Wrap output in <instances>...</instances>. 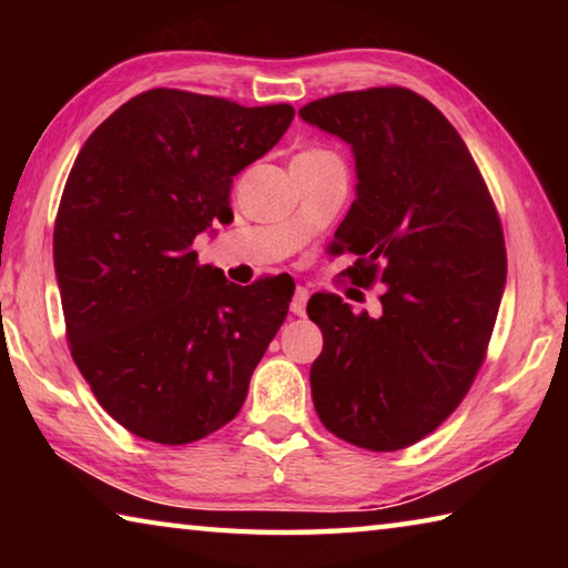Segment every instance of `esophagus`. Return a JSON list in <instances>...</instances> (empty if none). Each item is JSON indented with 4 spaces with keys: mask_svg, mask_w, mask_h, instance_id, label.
I'll return each mask as SVG.
<instances>
[{
    "mask_svg": "<svg viewBox=\"0 0 568 568\" xmlns=\"http://www.w3.org/2000/svg\"><path fill=\"white\" fill-rule=\"evenodd\" d=\"M307 297H311V293H307V287H295V293H293V303H291V311H293L295 315H305Z\"/></svg>",
    "mask_w": 568,
    "mask_h": 568,
    "instance_id": "1",
    "label": "esophagus"
}]
</instances>
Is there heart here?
I'll use <instances>...</instances> for the list:
<instances>
[{
  "mask_svg": "<svg viewBox=\"0 0 568 568\" xmlns=\"http://www.w3.org/2000/svg\"><path fill=\"white\" fill-rule=\"evenodd\" d=\"M325 158H335V155L328 150H303L301 155H297V160H325Z\"/></svg>",
  "mask_w": 568,
  "mask_h": 568,
  "instance_id": "1",
  "label": "heart"
}]
</instances>
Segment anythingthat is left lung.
<instances>
[{"label":"left lung","mask_w":568,"mask_h":568,"mask_svg":"<svg viewBox=\"0 0 568 568\" xmlns=\"http://www.w3.org/2000/svg\"><path fill=\"white\" fill-rule=\"evenodd\" d=\"M297 114L351 145L358 185L333 250L358 255L345 271L355 285L383 283L378 315L335 293L307 301L323 331L313 406L353 446H413L486 358L506 285L501 220L466 142L420 94L341 92Z\"/></svg>","instance_id":"8db88e82"}]
</instances>
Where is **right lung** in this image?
<instances>
[{
    "mask_svg": "<svg viewBox=\"0 0 568 568\" xmlns=\"http://www.w3.org/2000/svg\"><path fill=\"white\" fill-rule=\"evenodd\" d=\"M293 114L158 88L114 110L77 155L54 220L67 341L130 434L192 444L243 408L295 285L275 275L240 287L200 265L192 243L233 220V178Z\"/></svg>",
    "mask_w": 568,
    "mask_h": 568,
    "instance_id": "1",
    "label": "right lung"
}]
</instances>
